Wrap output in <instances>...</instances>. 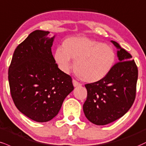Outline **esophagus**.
Segmentation results:
<instances>
[{
    "label": "esophagus",
    "mask_w": 146,
    "mask_h": 146,
    "mask_svg": "<svg viewBox=\"0 0 146 146\" xmlns=\"http://www.w3.org/2000/svg\"><path fill=\"white\" fill-rule=\"evenodd\" d=\"M73 86H74V87H78V86H82V84L80 83H79L78 82H77L75 80H73Z\"/></svg>",
    "instance_id": "1"
}]
</instances>
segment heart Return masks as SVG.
<instances>
[{"mask_svg": "<svg viewBox=\"0 0 146 146\" xmlns=\"http://www.w3.org/2000/svg\"><path fill=\"white\" fill-rule=\"evenodd\" d=\"M54 58L64 72L71 69V59L75 60L77 75L84 82L92 83L108 74L115 61V52L111 46L101 42L74 36L66 38L63 42L62 48L56 49Z\"/></svg>", "mask_w": 146, "mask_h": 146, "instance_id": "b5f03b06", "label": "heart"}]
</instances>
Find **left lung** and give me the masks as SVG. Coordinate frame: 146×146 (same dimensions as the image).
<instances>
[{
    "instance_id": "1",
    "label": "left lung",
    "mask_w": 146,
    "mask_h": 146,
    "mask_svg": "<svg viewBox=\"0 0 146 146\" xmlns=\"http://www.w3.org/2000/svg\"><path fill=\"white\" fill-rule=\"evenodd\" d=\"M119 62L102 80L85 85L87 98L83 105L87 119L96 125H106L122 117L130 110L136 96L137 66L132 56L117 42Z\"/></svg>"
}]
</instances>
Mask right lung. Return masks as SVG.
Listing matches in <instances>:
<instances>
[{
	"mask_svg": "<svg viewBox=\"0 0 146 146\" xmlns=\"http://www.w3.org/2000/svg\"><path fill=\"white\" fill-rule=\"evenodd\" d=\"M36 30L16 47L9 67L12 99L31 120L48 122L58 113L74 88L72 78L58 67L52 53L54 36Z\"/></svg>",
	"mask_w": 146,
	"mask_h": 146,
	"instance_id": "1",
	"label": "right lung"
}]
</instances>
